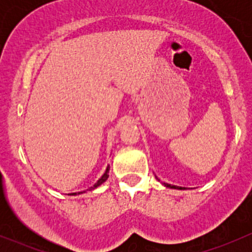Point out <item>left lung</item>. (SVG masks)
<instances>
[{"label":"left lung","instance_id":"left-lung-1","mask_svg":"<svg viewBox=\"0 0 252 252\" xmlns=\"http://www.w3.org/2000/svg\"><path fill=\"white\" fill-rule=\"evenodd\" d=\"M157 178V177H156ZM158 179V178H157ZM159 180V179H158ZM164 187L167 188H171V189H178V190H185V188H182V187H177V185H172V184H167V183H163Z\"/></svg>","mask_w":252,"mask_h":252}]
</instances>
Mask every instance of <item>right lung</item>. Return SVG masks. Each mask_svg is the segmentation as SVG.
<instances>
[{
    "mask_svg": "<svg viewBox=\"0 0 252 252\" xmlns=\"http://www.w3.org/2000/svg\"><path fill=\"white\" fill-rule=\"evenodd\" d=\"M108 172H110V166H107V168H106L105 173H103L102 177H101L100 179H98L97 182L95 183V185H94V187H91L90 189H89V190H94V189H96V188L100 187V185L102 184V183H105L106 180H107V178H108ZM83 192H85V191H80V192H78V194H83ZM78 194H77V192H72V194H69V195H78Z\"/></svg>",
    "mask_w": 252,
    "mask_h": 252,
    "instance_id": "add662e5",
    "label": "right lung"
}]
</instances>
